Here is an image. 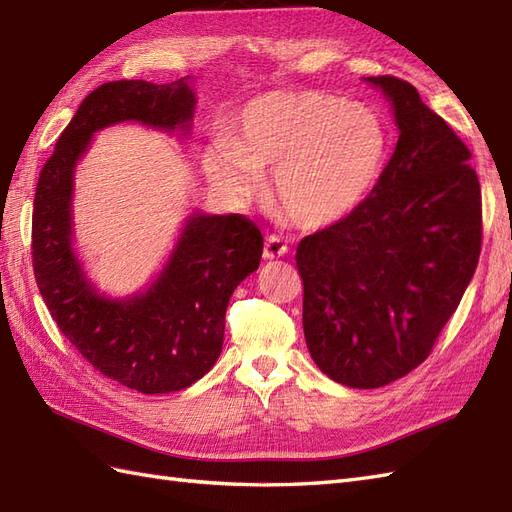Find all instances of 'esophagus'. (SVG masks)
I'll return each mask as SVG.
<instances>
[{
  "label": "esophagus",
  "mask_w": 512,
  "mask_h": 512,
  "mask_svg": "<svg viewBox=\"0 0 512 512\" xmlns=\"http://www.w3.org/2000/svg\"><path fill=\"white\" fill-rule=\"evenodd\" d=\"M287 253V244L279 238V235H270L264 242V259H277Z\"/></svg>",
  "instance_id": "esophagus-1"
}]
</instances>
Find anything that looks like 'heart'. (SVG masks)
Segmentation results:
<instances>
[{"label":"heart","instance_id":"b5f03b06","mask_svg":"<svg viewBox=\"0 0 512 512\" xmlns=\"http://www.w3.org/2000/svg\"><path fill=\"white\" fill-rule=\"evenodd\" d=\"M376 110L320 90H274L248 101L229 140L209 144V179L248 196L270 175V203L300 229H324L372 194L387 160Z\"/></svg>","mask_w":512,"mask_h":512}]
</instances>
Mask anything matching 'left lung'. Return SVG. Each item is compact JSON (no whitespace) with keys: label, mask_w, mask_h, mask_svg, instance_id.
Masks as SVG:
<instances>
[{"label":"left lung","mask_w":512,"mask_h":512,"mask_svg":"<svg viewBox=\"0 0 512 512\" xmlns=\"http://www.w3.org/2000/svg\"><path fill=\"white\" fill-rule=\"evenodd\" d=\"M365 82L391 101L396 151L361 207L296 248L309 355L355 389L383 387L426 361L482 246L480 181L467 144L409 82Z\"/></svg>","instance_id":"left-lung-1"}]
</instances>
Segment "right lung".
<instances>
[{
	"label": "right lung",
	"mask_w": 512,
	"mask_h": 512,
	"mask_svg": "<svg viewBox=\"0 0 512 512\" xmlns=\"http://www.w3.org/2000/svg\"><path fill=\"white\" fill-rule=\"evenodd\" d=\"M194 103L188 77L99 86L60 134L36 183L32 264L51 318L95 370L142 393L186 389L214 368L229 298L259 268L264 238L242 214H194L147 292L106 298L84 277L71 246L73 170L95 131L123 121L188 129Z\"/></svg>",
	"instance_id": "1"
}]
</instances>
